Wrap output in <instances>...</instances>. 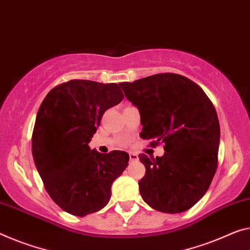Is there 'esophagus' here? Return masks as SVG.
Returning <instances> with one entry per match:
<instances>
[{
  "mask_svg": "<svg viewBox=\"0 0 250 250\" xmlns=\"http://www.w3.org/2000/svg\"><path fill=\"white\" fill-rule=\"evenodd\" d=\"M129 160L130 161H137L138 160V156L135 153H129Z\"/></svg>",
  "mask_w": 250,
  "mask_h": 250,
  "instance_id": "obj_1",
  "label": "esophagus"
}]
</instances>
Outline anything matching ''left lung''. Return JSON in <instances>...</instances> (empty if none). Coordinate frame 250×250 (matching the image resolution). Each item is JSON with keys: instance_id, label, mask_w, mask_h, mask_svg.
<instances>
[{"instance_id": "left-lung-1", "label": "left lung", "mask_w": 250, "mask_h": 250, "mask_svg": "<svg viewBox=\"0 0 250 250\" xmlns=\"http://www.w3.org/2000/svg\"><path fill=\"white\" fill-rule=\"evenodd\" d=\"M118 85L140 112V136L165 144L163 156L138 155L145 165L138 181L142 198L161 212L190 209L208 191L217 170L220 126L212 103L200 86L175 74Z\"/></svg>"}]
</instances>
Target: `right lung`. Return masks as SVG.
<instances>
[{
    "instance_id": "1",
    "label": "right lung",
    "mask_w": 250,
    "mask_h": 250,
    "mask_svg": "<svg viewBox=\"0 0 250 250\" xmlns=\"http://www.w3.org/2000/svg\"><path fill=\"white\" fill-rule=\"evenodd\" d=\"M123 98L117 83L75 79L50 90L38 110L34 164L50 197L68 213L85 217L103 209L127 167L126 152L102 154L88 145L104 113Z\"/></svg>"
}]
</instances>
